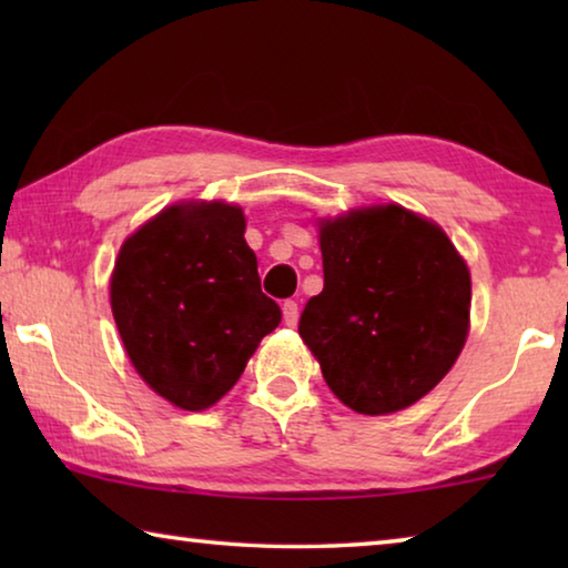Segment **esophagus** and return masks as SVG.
Returning a JSON list of instances; mask_svg holds the SVG:
<instances>
[{"label":"esophagus","mask_w":568,"mask_h":568,"mask_svg":"<svg viewBox=\"0 0 568 568\" xmlns=\"http://www.w3.org/2000/svg\"><path fill=\"white\" fill-rule=\"evenodd\" d=\"M297 315H301V307H297V303L295 301H285L283 303V321H285V325H293L297 323Z\"/></svg>","instance_id":"1"}]
</instances>
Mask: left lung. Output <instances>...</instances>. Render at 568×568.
<instances>
[{
    "instance_id": "1",
    "label": "left lung",
    "mask_w": 568,
    "mask_h": 568,
    "mask_svg": "<svg viewBox=\"0 0 568 568\" xmlns=\"http://www.w3.org/2000/svg\"><path fill=\"white\" fill-rule=\"evenodd\" d=\"M323 293L297 333L345 406L383 416L426 396L468 335L470 275L444 230L398 205L321 225Z\"/></svg>"
}]
</instances>
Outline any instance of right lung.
Here are the masks:
<instances>
[{"label":"right lung","instance_id":"1","mask_svg":"<svg viewBox=\"0 0 568 568\" xmlns=\"http://www.w3.org/2000/svg\"><path fill=\"white\" fill-rule=\"evenodd\" d=\"M235 205L162 210L122 245L110 297L134 371L185 410L213 406L281 323Z\"/></svg>","mask_w":568,"mask_h":568}]
</instances>
